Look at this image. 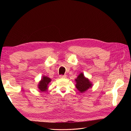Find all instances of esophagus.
<instances>
[{
  "instance_id": "esophagus-1",
  "label": "esophagus",
  "mask_w": 131,
  "mask_h": 131,
  "mask_svg": "<svg viewBox=\"0 0 131 131\" xmlns=\"http://www.w3.org/2000/svg\"><path fill=\"white\" fill-rule=\"evenodd\" d=\"M59 78H66V75H60V76H59Z\"/></svg>"
}]
</instances>
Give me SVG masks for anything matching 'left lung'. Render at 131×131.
<instances>
[{
	"mask_svg": "<svg viewBox=\"0 0 131 131\" xmlns=\"http://www.w3.org/2000/svg\"><path fill=\"white\" fill-rule=\"evenodd\" d=\"M75 81L76 82L75 87L80 93L86 92L93 86L92 83L88 78H86L84 76V74L82 73H80L77 78L75 79Z\"/></svg>",
	"mask_w": 131,
	"mask_h": 131,
	"instance_id": "1",
	"label": "left lung"
}]
</instances>
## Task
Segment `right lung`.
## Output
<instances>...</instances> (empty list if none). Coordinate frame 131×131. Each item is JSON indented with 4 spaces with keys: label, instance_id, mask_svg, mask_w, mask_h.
I'll use <instances>...</instances> for the list:
<instances>
[{
    "label": "right lung",
    "instance_id": "right-lung-1",
    "mask_svg": "<svg viewBox=\"0 0 131 131\" xmlns=\"http://www.w3.org/2000/svg\"><path fill=\"white\" fill-rule=\"evenodd\" d=\"M51 79L46 76H42L41 80L39 82L38 88L41 92H46L49 88V84L51 81Z\"/></svg>",
    "mask_w": 131,
    "mask_h": 131
}]
</instances>
